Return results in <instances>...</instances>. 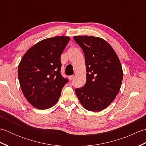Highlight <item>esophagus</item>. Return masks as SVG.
Instances as JSON below:
<instances>
[{
    "label": "esophagus",
    "instance_id": "34e87169",
    "mask_svg": "<svg viewBox=\"0 0 146 146\" xmlns=\"http://www.w3.org/2000/svg\"><path fill=\"white\" fill-rule=\"evenodd\" d=\"M74 77H75V76H74V75H71V76H69V79H70V80H72L73 79Z\"/></svg>",
    "mask_w": 146,
    "mask_h": 146
}]
</instances>
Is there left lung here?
Listing matches in <instances>:
<instances>
[{"label": "left lung", "mask_w": 146, "mask_h": 146, "mask_svg": "<svg viewBox=\"0 0 146 146\" xmlns=\"http://www.w3.org/2000/svg\"><path fill=\"white\" fill-rule=\"evenodd\" d=\"M83 49L86 69V82L75 93L85 109L98 111L109 105L119 93L123 79L120 62L112 47L100 38L74 36Z\"/></svg>", "instance_id": "left-lung-1"}]
</instances>
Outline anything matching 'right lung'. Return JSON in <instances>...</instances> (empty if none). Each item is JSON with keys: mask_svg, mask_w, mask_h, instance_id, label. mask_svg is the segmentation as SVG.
Wrapping results in <instances>:
<instances>
[{"mask_svg": "<svg viewBox=\"0 0 146 146\" xmlns=\"http://www.w3.org/2000/svg\"><path fill=\"white\" fill-rule=\"evenodd\" d=\"M70 38L56 36L43 39L27 51L18 66V78L24 97L41 110L58 102L68 80L61 74V55Z\"/></svg>", "mask_w": 146, "mask_h": 146, "instance_id": "1", "label": "right lung"}]
</instances>
